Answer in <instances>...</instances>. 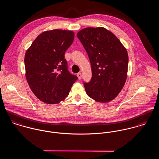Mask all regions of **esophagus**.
<instances>
[{
    "instance_id": "esophagus-1",
    "label": "esophagus",
    "mask_w": 159,
    "mask_h": 159,
    "mask_svg": "<svg viewBox=\"0 0 159 159\" xmlns=\"http://www.w3.org/2000/svg\"><path fill=\"white\" fill-rule=\"evenodd\" d=\"M77 76H78V78L79 80H81V77H82L81 73H77Z\"/></svg>"
}]
</instances>
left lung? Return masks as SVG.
Wrapping results in <instances>:
<instances>
[{"label": "left lung", "mask_w": 159, "mask_h": 159, "mask_svg": "<svg viewBox=\"0 0 159 159\" xmlns=\"http://www.w3.org/2000/svg\"><path fill=\"white\" fill-rule=\"evenodd\" d=\"M91 62L92 79L84 86L96 102L113 100L122 89L127 77L129 56L126 48L107 29L86 27L77 34Z\"/></svg>", "instance_id": "1"}]
</instances>
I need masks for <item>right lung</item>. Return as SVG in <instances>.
<instances>
[{"label": "right lung", "instance_id": "1", "mask_svg": "<svg viewBox=\"0 0 159 159\" xmlns=\"http://www.w3.org/2000/svg\"><path fill=\"white\" fill-rule=\"evenodd\" d=\"M74 36L71 30H47L40 34L25 52L27 81L35 95L47 104L64 100L78 80L68 71L64 56Z\"/></svg>", "mask_w": 159, "mask_h": 159}]
</instances>
